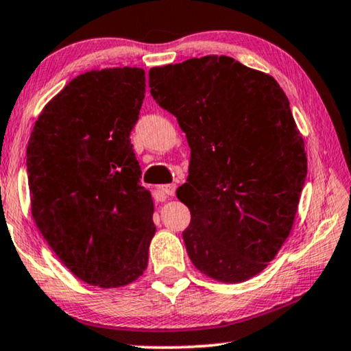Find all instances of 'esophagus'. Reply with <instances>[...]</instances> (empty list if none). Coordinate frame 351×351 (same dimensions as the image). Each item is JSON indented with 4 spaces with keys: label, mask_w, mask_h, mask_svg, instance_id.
Instances as JSON below:
<instances>
[{
    "label": "esophagus",
    "mask_w": 351,
    "mask_h": 351,
    "mask_svg": "<svg viewBox=\"0 0 351 351\" xmlns=\"http://www.w3.org/2000/svg\"><path fill=\"white\" fill-rule=\"evenodd\" d=\"M176 193V185L174 183H169V185H160L157 186V190H155V196L157 199H165L166 196H174Z\"/></svg>",
    "instance_id": "esophagus-1"
}]
</instances>
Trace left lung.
Returning <instances> with one entry per match:
<instances>
[{
	"label": "left lung",
	"instance_id": "8db88e82",
	"mask_svg": "<svg viewBox=\"0 0 351 351\" xmlns=\"http://www.w3.org/2000/svg\"><path fill=\"white\" fill-rule=\"evenodd\" d=\"M149 88L191 149L177 190L191 212L188 256L218 281L252 278L292 230L307 174L287 95L269 75L217 55L150 69Z\"/></svg>",
	"mask_w": 351,
	"mask_h": 351
}]
</instances>
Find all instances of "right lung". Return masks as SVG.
Wrapping results in <instances>:
<instances>
[{"instance_id": "right-lung-1", "label": "right lung", "mask_w": 351, "mask_h": 351, "mask_svg": "<svg viewBox=\"0 0 351 351\" xmlns=\"http://www.w3.org/2000/svg\"><path fill=\"white\" fill-rule=\"evenodd\" d=\"M144 94L143 69L78 75L40 112L26 149L37 228L75 276L104 289L141 276L155 234L130 141Z\"/></svg>"}]
</instances>
